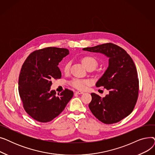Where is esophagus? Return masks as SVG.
I'll return each instance as SVG.
<instances>
[{"instance_id": "34e87169", "label": "esophagus", "mask_w": 155, "mask_h": 155, "mask_svg": "<svg viewBox=\"0 0 155 155\" xmlns=\"http://www.w3.org/2000/svg\"><path fill=\"white\" fill-rule=\"evenodd\" d=\"M75 94L80 95V94H84V92H81V91H77V92H75Z\"/></svg>"}]
</instances>
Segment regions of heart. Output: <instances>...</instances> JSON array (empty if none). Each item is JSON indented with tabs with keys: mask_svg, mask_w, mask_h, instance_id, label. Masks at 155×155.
I'll list each match as a JSON object with an SVG mask.
<instances>
[{
	"mask_svg": "<svg viewBox=\"0 0 155 155\" xmlns=\"http://www.w3.org/2000/svg\"><path fill=\"white\" fill-rule=\"evenodd\" d=\"M82 62L84 67L87 69L88 68H92L95 69L97 66V61L96 59L92 56H85L82 59ZM70 62L68 61L64 64L63 70L66 73L68 72L70 70ZM89 81L88 80H84V79H80V78H75L71 81V85L79 90H83L84 89L87 85L89 84Z\"/></svg>",
	"mask_w": 155,
	"mask_h": 155,
	"instance_id": "b5f03b06",
	"label": "heart"
}]
</instances>
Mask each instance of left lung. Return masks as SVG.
<instances>
[{
  "label": "left lung",
  "instance_id": "8db88e82",
  "mask_svg": "<svg viewBox=\"0 0 155 155\" xmlns=\"http://www.w3.org/2000/svg\"><path fill=\"white\" fill-rule=\"evenodd\" d=\"M83 50L100 53L109 58V66L95 85L104 87L109 94L101 98L92 93L88 107L103 123H116L132 112L137 102L139 80L134 63L124 49L110 43Z\"/></svg>",
  "mask_w": 155,
  "mask_h": 155
}]
</instances>
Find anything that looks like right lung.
<instances>
[{
	"label": "right lung",
	"mask_w": 155,
	"mask_h": 155,
	"mask_svg": "<svg viewBox=\"0 0 155 155\" xmlns=\"http://www.w3.org/2000/svg\"><path fill=\"white\" fill-rule=\"evenodd\" d=\"M69 54L66 48H45L31 53L19 77V93L26 112L34 119L47 123L58 116L73 95L66 88L60 94L50 91L53 78L61 77L58 65Z\"/></svg>",
	"instance_id": "obj_1"
}]
</instances>
